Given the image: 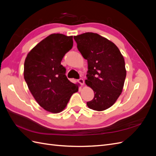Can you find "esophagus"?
I'll list each match as a JSON object with an SVG mask.
<instances>
[{
  "label": "esophagus",
  "mask_w": 156,
  "mask_h": 156,
  "mask_svg": "<svg viewBox=\"0 0 156 156\" xmlns=\"http://www.w3.org/2000/svg\"><path fill=\"white\" fill-rule=\"evenodd\" d=\"M78 82L81 84V85H84V80L83 79H79V80H78Z\"/></svg>",
  "instance_id": "esophagus-1"
}]
</instances>
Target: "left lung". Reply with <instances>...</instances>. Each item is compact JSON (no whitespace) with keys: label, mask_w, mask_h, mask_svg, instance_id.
<instances>
[{"label":"left lung","mask_w":156,"mask_h":156,"mask_svg":"<svg viewBox=\"0 0 156 156\" xmlns=\"http://www.w3.org/2000/svg\"><path fill=\"white\" fill-rule=\"evenodd\" d=\"M73 38L88 61L85 83L94 92V99L87 105L94 111H105L116 101L123 90L126 77L124 56L113 42L97 33L86 32Z\"/></svg>","instance_id":"8db88e82"}]
</instances>
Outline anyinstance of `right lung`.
I'll return each instance as SVG.
<instances>
[{"mask_svg":"<svg viewBox=\"0 0 156 156\" xmlns=\"http://www.w3.org/2000/svg\"><path fill=\"white\" fill-rule=\"evenodd\" d=\"M73 36L52 34L39 42L27 54L24 78L40 106L52 113L62 112L79 84L70 82L61 65L64 55L73 47Z\"/></svg>","mask_w":156,"mask_h":156,"instance_id":"right-lung-1","label":"right lung"}]
</instances>
